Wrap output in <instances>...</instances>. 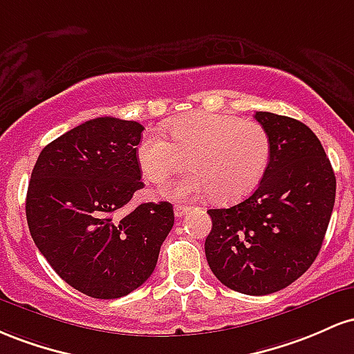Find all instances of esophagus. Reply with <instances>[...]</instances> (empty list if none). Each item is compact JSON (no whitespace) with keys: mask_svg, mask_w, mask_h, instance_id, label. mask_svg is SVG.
Masks as SVG:
<instances>
[{"mask_svg":"<svg viewBox=\"0 0 354 354\" xmlns=\"http://www.w3.org/2000/svg\"><path fill=\"white\" fill-rule=\"evenodd\" d=\"M190 210V207L187 205H176V209H174V214H176L177 219H180V217H184L185 214H187Z\"/></svg>","mask_w":354,"mask_h":354,"instance_id":"1","label":"esophagus"}]
</instances>
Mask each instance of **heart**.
Listing matches in <instances>:
<instances>
[{"label": "heart", "mask_w": 354, "mask_h": 354, "mask_svg": "<svg viewBox=\"0 0 354 354\" xmlns=\"http://www.w3.org/2000/svg\"><path fill=\"white\" fill-rule=\"evenodd\" d=\"M169 138L147 132L137 147L142 172L153 184H164L174 174L190 172L162 190L176 201L204 197L236 202L256 190L271 158L268 130L236 115L194 112L167 125Z\"/></svg>", "instance_id": "obj_1"}]
</instances>
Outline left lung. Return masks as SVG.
Returning <instances> with one entry per match:
<instances>
[{"label":"left lung","mask_w":354,"mask_h":354,"mask_svg":"<svg viewBox=\"0 0 354 354\" xmlns=\"http://www.w3.org/2000/svg\"><path fill=\"white\" fill-rule=\"evenodd\" d=\"M271 138L259 187L229 209H209L205 239L210 271L242 295L264 296L295 283L323 245L336 177L319 138L303 122L256 112Z\"/></svg>","instance_id":"obj_1"}]
</instances>
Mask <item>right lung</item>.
I'll list each match as a JSON object with an SVG mask.
<instances>
[{"label": "right lung", "instance_id": "add662e5", "mask_svg": "<svg viewBox=\"0 0 354 354\" xmlns=\"http://www.w3.org/2000/svg\"><path fill=\"white\" fill-rule=\"evenodd\" d=\"M138 122L98 117L48 144L31 172L26 219L53 271L83 295L117 299L156 269L174 225L169 202L124 207L144 187Z\"/></svg>", "mask_w": 354, "mask_h": 354}]
</instances>
